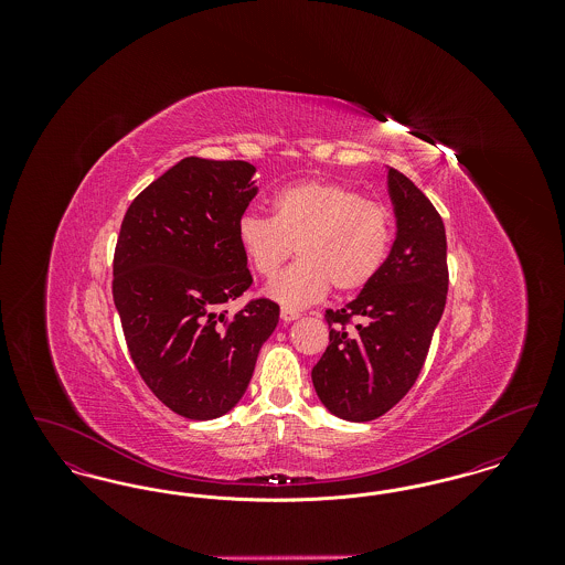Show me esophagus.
<instances>
[{"instance_id":"esophagus-1","label":"esophagus","mask_w":565,"mask_h":565,"mask_svg":"<svg viewBox=\"0 0 565 565\" xmlns=\"http://www.w3.org/2000/svg\"><path fill=\"white\" fill-rule=\"evenodd\" d=\"M298 318H300L298 311L290 309V307H281V320H284V322H295Z\"/></svg>"}]
</instances>
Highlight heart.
I'll return each mask as SVG.
<instances>
[{
    "instance_id": "obj_1",
    "label": "heart",
    "mask_w": 565,
    "mask_h": 565,
    "mask_svg": "<svg viewBox=\"0 0 565 565\" xmlns=\"http://www.w3.org/2000/svg\"><path fill=\"white\" fill-rule=\"evenodd\" d=\"M237 239L263 279H273L296 247L298 260L267 292L286 307H305L330 286L350 295L375 279L392 245V214L348 184L307 180L275 192L270 217L243 214Z\"/></svg>"
}]
</instances>
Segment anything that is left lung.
Here are the masks:
<instances>
[{
	"label": "left lung",
	"instance_id": "left-lung-1",
	"mask_svg": "<svg viewBox=\"0 0 565 565\" xmlns=\"http://www.w3.org/2000/svg\"><path fill=\"white\" fill-rule=\"evenodd\" d=\"M390 194L398 217L394 247L358 298L326 309L330 341L311 371L323 406L348 422H371L403 401L447 302L443 217L398 169H390Z\"/></svg>",
	"mask_w": 565,
	"mask_h": 565
}]
</instances>
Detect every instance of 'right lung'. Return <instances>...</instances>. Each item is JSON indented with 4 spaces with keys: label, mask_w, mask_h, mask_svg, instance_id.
I'll return each mask as SVG.
<instances>
[{
    "label": "right lung",
    "mask_w": 565,
    "mask_h": 565,
    "mask_svg": "<svg viewBox=\"0 0 565 565\" xmlns=\"http://www.w3.org/2000/svg\"><path fill=\"white\" fill-rule=\"evenodd\" d=\"M245 161L189 157L129 205L114 249L111 295L135 369L152 394L189 419H214L242 401L279 305L249 298L237 224L256 196Z\"/></svg>",
    "instance_id": "obj_1"
}]
</instances>
